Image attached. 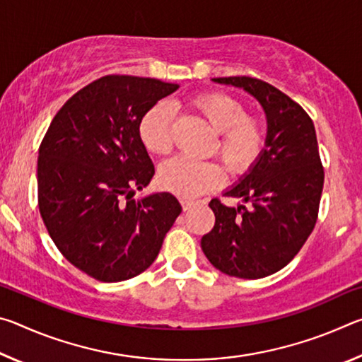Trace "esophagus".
I'll return each instance as SVG.
<instances>
[{
    "label": "esophagus",
    "mask_w": 362,
    "mask_h": 362,
    "mask_svg": "<svg viewBox=\"0 0 362 362\" xmlns=\"http://www.w3.org/2000/svg\"><path fill=\"white\" fill-rule=\"evenodd\" d=\"M180 204H182V209L183 211H188V209H192V207L196 203H194V201H189V199H180Z\"/></svg>",
    "instance_id": "esophagus-1"
}]
</instances>
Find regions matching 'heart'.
<instances>
[{
    "label": "heart",
    "mask_w": 362,
    "mask_h": 362,
    "mask_svg": "<svg viewBox=\"0 0 362 362\" xmlns=\"http://www.w3.org/2000/svg\"><path fill=\"white\" fill-rule=\"evenodd\" d=\"M211 129L218 134L217 155L233 174H243L254 166L265 145V124L246 112L244 103L222 93H207L189 100ZM145 148L155 155L173 150V113L168 103L159 102L146 112L139 124ZM222 169L214 163H198L183 156L164 163L159 169L161 185L183 198H194L220 185Z\"/></svg>",
    "instance_id": "heart-1"
}]
</instances>
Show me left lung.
<instances>
[{"label":"left lung","instance_id":"8db88e82","mask_svg":"<svg viewBox=\"0 0 362 362\" xmlns=\"http://www.w3.org/2000/svg\"><path fill=\"white\" fill-rule=\"evenodd\" d=\"M255 97L267 115L260 156L225 194L243 204L212 199L216 225L201 247L220 272L243 279L269 276L298 254L320 211L324 169L308 113L274 86L250 76L214 78Z\"/></svg>","mask_w":362,"mask_h":362}]
</instances>
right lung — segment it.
<instances>
[{
	"label": "right lung",
	"mask_w": 362,
	"mask_h": 362,
	"mask_svg": "<svg viewBox=\"0 0 362 362\" xmlns=\"http://www.w3.org/2000/svg\"><path fill=\"white\" fill-rule=\"evenodd\" d=\"M179 84L108 75L71 95L38 155V206L54 244L102 283L137 276L182 212L174 194L134 199L155 166L139 136L142 116Z\"/></svg>",
	"instance_id": "right-lung-1"
}]
</instances>
